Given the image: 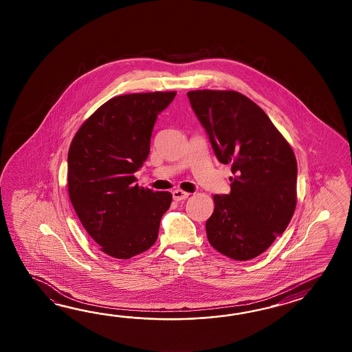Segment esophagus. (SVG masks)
<instances>
[{"label": "esophagus", "instance_id": "obj_1", "mask_svg": "<svg viewBox=\"0 0 352 352\" xmlns=\"http://www.w3.org/2000/svg\"><path fill=\"white\" fill-rule=\"evenodd\" d=\"M188 192H185L182 190H175L173 192V200L175 201H182V200H186L188 197Z\"/></svg>", "mask_w": 352, "mask_h": 352}]
</instances>
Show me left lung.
<instances>
[{
    "label": "left lung",
    "instance_id": "8db88e82",
    "mask_svg": "<svg viewBox=\"0 0 352 352\" xmlns=\"http://www.w3.org/2000/svg\"><path fill=\"white\" fill-rule=\"evenodd\" d=\"M217 160L232 165L230 194L214 195L206 221L212 247L235 261L262 254L296 209L297 161L291 146L253 100L234 90L187 93Z\"/></svg>",
    "mask_w": 352,
    "mask_h": 352
}]
</instances>
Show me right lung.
Returning <instances> with one entry per match:
<instances>
[{
  "instance_id": "obj_1",
  "label": "right lung",
  "mask_w": 352,
  "mask_h": 352,
  "mask_svg": "<svg viewBox=\"0 0 352 352\" xmlns=\"http://www.w3.org/2000/svg\"><path fill=\"white\" fill-rule=\"evenodd\" d=\"M176 91L135 93L109 99L74 135L67 153V191L84 229L102 252L129 259L157 240L173 195L135 184L150 155L160 113Z\"/></svg>"
}]
</instances>
